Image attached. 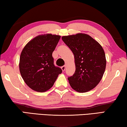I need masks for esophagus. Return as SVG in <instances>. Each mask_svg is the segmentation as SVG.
Listing matches in <instances>:
<instances>
[{
  "mask_svg": "<svg viewBox=\"0 0 127 127\" xmlns=\"http://www.w3.org/2000/svg\"><path fill=\"white\" fill-rule=\"evenodd\" d=\"M65 68H66V65H64L61 67V69L62 70V71H64L65 70Z\"/></svg>",
  "mask_w": 127,
  "mask_h": 127,
  "instance_id": "esophagus-1",
  "label": "esophagus"
}]
</instances>
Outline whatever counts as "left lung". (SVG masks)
Returning <instances> with one entry per match:
<instances>
[{
  "mask_svg": "<svg viewBox=\"0 0 127 127\" xmlns=\"http://www.w3.org/2000/svg\"><path fill=\"white\" fill-rule=\"evenodd\" d=\"M62 39L74 55L76 69L68 78L70 86L79 93L92 90L100 82L105 71L106 60L103 48L83 33L64 36Z\"/></svg>",
  "mask_w": 127,
  "mask_h": 127,
  "instance_id": "obj_1",
  "label": "left lung"
}]
</instances>
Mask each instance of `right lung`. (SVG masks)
<instances>
[{"mask_svg":"<svg viewBox=\"0 0 127 127\" xmlns=\"http://www.w3.org/2000/svg\"><path fill=\"white\" fill-rule=\"evenodd\" d=\"M61 38L60 35H39L27 43L21 53L20 74L29 88L44 92L52 87L62 73V70L54 65L52 53Z\"/></svg>","mask_w":127,"mask_h":127,"instance_id":"right-lung-1","label":"right lung"}]
</instances>
